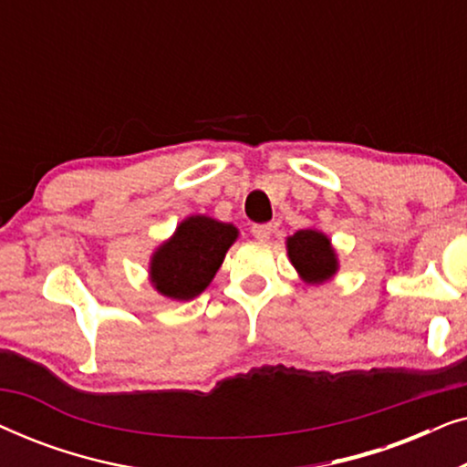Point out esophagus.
<instances>
[{
    "mask_svg": "<svg viewBox=\"0 0 467 467\" xmlns=\"http://www.w3.org/2000/svg\"><path fill=\"white\" fill-rule=\"evenodd\" d=\"M251 232H253L254 238L261 240V242H265V240H270L274 227L270 225V223H264V225H253Z\"/></svg>",
    "mask_w": 467,
    "mask_h": 467,
    "instance_id": "obj_1",
    "label": "esophagus"
}]
</instances>
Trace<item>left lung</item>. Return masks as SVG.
<instances>
[{
  "label": "left lung",
  "mask_w": 467,
  "mask_h": 467,
  "mask_svg": "<svg viewBox=\"0 0 467 467\" xmlns=\"http://www.w3.org/2000/svg\"><path fill=\"white\" fill-rule=\"evenodd\" d=\"M286 254L291 265L296 267L297 276L306 285H323L331 280L340 270V259L329 235L321 229L308 227L299 229L286 238Z\"/></svg>",
  "instance_id": "left-lung-1"
}]
</instances>
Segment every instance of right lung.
<instances>
[{"label": "right lung", "instance_id": "add662e5", "mask_svg": "<svg viewBox=\"0 0 467 467\" xmlns=\"http://www.w3.org/2000/svg\"><path fill=\"white\" fill-rule=\"evenodd\" d=\"M234 223L206 214H191L176 225L150 254L149 280L152 289L174 302H189L206 291L235 240Z\"/></svg>", "mask_w": 467, "mask_h": 467}]
</instances>
